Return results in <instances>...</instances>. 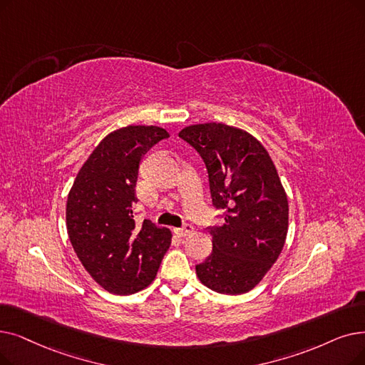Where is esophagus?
Returning <instances> with one entry per match:
<instances>
[{
  "mask_svg": "<svg viewBox=\"0 0 365 365\" xmlns=\"http://www.w3.org/2000/svg\"><path fill=\"white\" fill-rule=\"evenodd\" d=\"M192 230H194L192 225L185 224L182 228H176V230H174V232H176L179 237H185V235H187V234H191Z\"/></svg>",
  "mask_w": 365,
  "mask_h": 365,
  "instance_id": "esophagus-1",
  "label": "esophagus"
}]
</instances>
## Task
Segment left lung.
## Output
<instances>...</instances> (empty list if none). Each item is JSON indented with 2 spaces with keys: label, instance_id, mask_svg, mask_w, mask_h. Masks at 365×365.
I'll use <instances>...</instances> for the list:
<instances>
[{
  "label": "left lung",
  "instance_id": "8db88e82",
  "mask_svg": "<svg viewBox=\"0 0 365 365\" xmlns=\"http://www.w3.org/2000/svg\"><path fill=\"white\" fill-rule=\"evenodd\" d=\"M179 137L202 158L212 202L224 224L210 227L213 250L195 267L200 282L227 295L249 292L279 258L289 205L270 155L249 133L225 123L186 126Z\"/></svg>",
  "mask_w": 365,
  "mask_h": 365
}]
</instances>
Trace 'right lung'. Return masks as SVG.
<instances>
[{"label": "right lung", "mask_w": 365, "mask_h": 365, "mask_svg": "<svg viewBox=\"0 0 365 365\" xmlns=\"http://www.w3.org/2000/svg\"><path fill=\"white\" fill-rule=\"evenodd\" d=\"M170 134L160 126L130 125L106 135L70 189L67 231L77 258L100 287L116 295L152 283L171 243L168 228L134 220L141 158Z\"/></svg>", "instance_id": "obj_1"}]
</instances>
